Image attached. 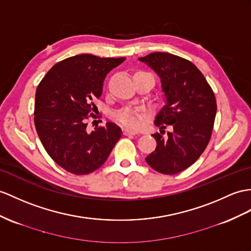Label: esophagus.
Segmentation results:
<instances>
[{"label": "esophagus", "mask_w": 251, "mask_h": 251, "mask_svg": "<svg viewBox=\"0 0 251 251\" xmlns=\"http://www.w3.org/2000/svg\"><path fill=\"white\" fill-rule=\"evenodd\" d=\"M122 132H124L125 135H136V134H138L136 131H132L129 129H124L122 130Z\"/></svg>", "instance_id": "obj_1"}]
</instances>
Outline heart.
<instances>
[{
  "mask_svg": "<svg viewBox=\"0 0 251 251\" xmlns=\"http://www.w3.org/2000/svg\"><path fill=\"white\" fill-rule=\"evenodd\" d=\"M143 72L138 71L136 73ZM115 118L122 126L126 127H130L133 130H137L140 126H143L145 121L147 119V115L143 112L137 111V109H132V108H125L121 109L118 113H116Z\"/></svg>",
  "mask_w": 251,
  "mask_h": 251,
  "instance_id": "obj_1",
  "label": "heart"
}]
</instances>
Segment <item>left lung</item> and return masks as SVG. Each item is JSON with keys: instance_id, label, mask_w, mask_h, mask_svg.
<instances>
[{"instance_id": "1", "label": "left lung", "mask_w": 251, "mask_h": 251, "mask_svg": "<svg viewBox=\"0 0 251 251\" xmlns=\"http://www.w3.org/2000/svg\"><path fill=\"white\" fill-rule=\"evenodd\" d=\"M139 60L161 77L166 98L154 121L161 134L151 135L157 145L146 162L157 173L179 174L198 160L210 142L217 111L215 95L201 71L185 58L154 52ZM166 125L173 131L163 138Z\"/></svg>"}]
</instances>
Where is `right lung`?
Here are the masks:
<instances>
[{"label": "right lung", "mask_w": 251, "mask_h": 251, "mask_svg": "<svg viewBox=\"0 0 251 251\" xmlns=\"http://www.w3.org/2000/svg\"><path fill=\"white\" fill-rule=\"evenodd\" d=\"M125 57L79 54L55 64L41 79L35 96L34 122L42 146L58 166L82 176L100 168L121 137V129L107 122L93 132L96 99L107 73Z\"/></svg>", "instance_id": "right-lung-1"}]
</instances>
